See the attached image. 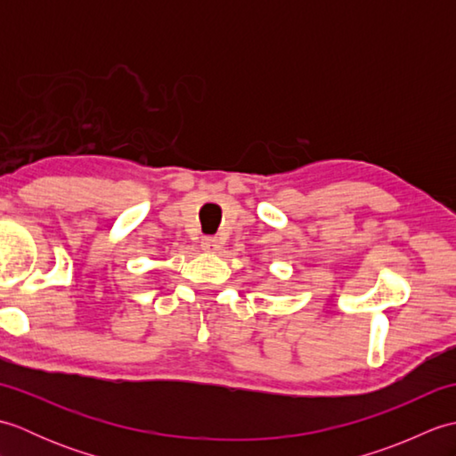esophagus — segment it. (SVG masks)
Here are the masks:
<instances>
[{"instance_id": "esophagus-1", "label": "esophagus", "mask_w": 456, "mask_h": 456, "mask_svg": "<svg viewBox=\"0 0 456 456\" xmlns=\"http://www.w3.org/2000/svg\"><path fill=\"white\" fill-rule=\"evenodd\" d=\"M201 248L208 250V253H217V250L221 248V243L217 237H203L201 239Z\"/></svg>"}]
</instances>
